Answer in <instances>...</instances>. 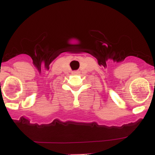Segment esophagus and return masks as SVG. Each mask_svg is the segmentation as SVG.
Segmentation results:
<instances>
[{
    "label": "esophagus",
    "mask_w": 155,
    "mask_h": 155,
    "mask_svg": "<svg viewBox=\"0 0 155 155\" xmlns=\"http://www.w3.org/2000/svg\"><path fill=\"white\" fill-rule=\"evenodd\" d=\"M74 74H77V73H78V72H74Z\"/></svg>",
    "instance_id": "esophagus-1"
}]
</instances>
